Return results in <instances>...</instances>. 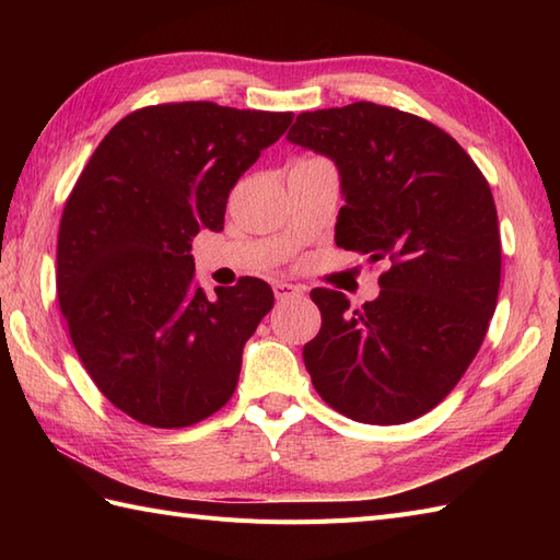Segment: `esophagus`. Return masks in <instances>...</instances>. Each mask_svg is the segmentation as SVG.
<instances>
[{
  "mask_svg": "<svg viewBox=\"0 0 560 560\" xmlns=\"http://www.w3.org/2000/svg\"><path fill=\"white\" fill-rule=\"evenodd\" d=\"M303 289L295 287V283H289V281H277L273 283V295H277V301H287V299H293V295H301Z\"/></svg>",
  "mask_w": 560,
  "mask_h": 560,
  "instance_id": "esophagus-1",
  "label": "esophagus"
}]
</instances>
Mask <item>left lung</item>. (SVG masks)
Masks as SVG:
<instances>
[{
	"instance_id": "left-lung-1",
	"label": "left lung",
	"mask_w": 560,
	"mask_h": 560,
	"mask_svg": "<svg viewBox=\"0 0 560 560\" xmlns=\"http://www.w3.org/2000/svg\"><path fill=\"white\" fill-rule=\"evenodd\" d=\"M287 139L337 165V245L389 265L359 311L339 291L311 293L323 327L303 361L317 395L359 423L419 419L459 383L495 311L491 187L447 132L387 105L301 113Z\"/></svg>"
}]
</instances>
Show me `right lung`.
Here are the masks:
<instances>
[{"label": "right lung", "mask_w": 560, "mask_h": 560, "mask_svg": "<svg viewBox=\"0 0 560 560\" xmlns=\"http://www.w3.org/2000/svg\"><path fill=\"white\" fill-rule=\"evenodd\" d=\"M293 113L165 103L135 110L93 151L65 205L57 299L96 387L153 428H185L233 397L243 347L273 307L245 277L195 283L199 231H223L233 185Z\"/></svg>", "instance_id": "add662e5"}]
</instances>
